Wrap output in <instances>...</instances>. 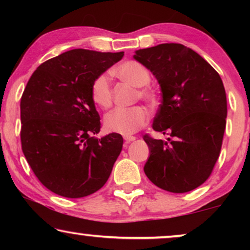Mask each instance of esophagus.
Instances as JSON below:
<instances>
[{
  "label": "esophagus",
  "mask_w": 250,
  "mask_h": 250,
  "mask_svg": "<svg viewBox=\"0 0 250 250\" xmlns=\"http://www.w3.org/2000/svg\"><path fill=\"white\" fill-rule=\"evenodd\" d=\"M135 136H124V140H125V143H131V142H133V141H135Z\"/></svg>",
  "instance_id": "1"
}]
</instances>
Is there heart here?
<instances>
[{"instance_id":"1","label":"heart","mask_w":250,"mask_h":250,"mask_svg":"<svg viewBox=\"0 0 250 250\" xmlns=\"http://www.w3.org/2000/svg\"><path fill=\"white\" fill-rule=\"evenodd\" d=\"M115 74L132 86L139 87L136 98L153 104L156 94L152 88L146 86L150 83V73L146 68L135 60L122 62L115 69ZM92 100L97 105L107 109L112 104V87L110 78L107 74H101L95 77L91 85ZM149 121V114L141 105L131 108H116L108 112L104 117V127L109 132L128 136L142 128Z\"/></svg>"}]
</instances>
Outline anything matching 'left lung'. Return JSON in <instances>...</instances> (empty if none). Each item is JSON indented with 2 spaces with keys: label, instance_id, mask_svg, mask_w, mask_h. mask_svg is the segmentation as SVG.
Masks as SVG:
<instances>
[{
  "label": "left lung",
  "instance_id": "8db88e82",
  "mask_svg": "<svg viewBox=\"0 0 250 250\" xmlns=\"http://www.w3.org/2000/svg\"><path fill=\"white\" fill-rule=\"evenodd\" d=\"M134 59L151 71L162 90L152 128L172 138L143 136L150 150L146 175L169 192L196 189L220 156L228 114L223 82L203 57L179 43L138 50Z\"/></svg>",
  "mask_w": 250,
  "mask_h": 250
}]
</instances>
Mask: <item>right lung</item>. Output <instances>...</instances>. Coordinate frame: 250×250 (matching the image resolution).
I'll return each mask as SVG.
<instances>
[{
  "label": "right lung",
  "mask_w": 250,
  "mask_h": 250,
  "mask_svg": "<svg viewBox=\"0 0 250 250\" xmlns=\"http://www.w3.org/2000/svg\"><path fill=\"white\" fill-rule=\"evenodd\" d=\"M123 56L67 51L37 67L26 85L20 101L22 152L40 182L59 196L86 197L110 176L123 138L92 136L101 124L91 85Z\"/></svg>",
  "instance_id": "right-lung-1"
}]
</instances>
